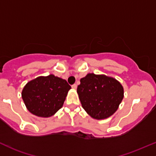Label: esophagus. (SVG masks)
I'll use <instances>...</instances> for the list:
<instances>
[{"instance_id": "esophagus-1", "label": "esophagus", "mask_w": 156, "mask_h": 156, "mask_svg": "<svg viewBox=\"0 0 156 156\" xmlns=\"http://www.w3.org/2000/svg\"><path fill=\"white\" fill-rule=\"evenodd\" d=\"M77 87H78V86H77V84H75H75H73V86H72V88L74 89V90H76Z\"/></svg>"}]
</instances>
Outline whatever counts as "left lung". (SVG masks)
Returning a JSON list of instances; mask_svg holds the SVG:
<instances>
[{
  "label": "left lung",
  "instance_id": "left-lung-1",
  "mask_svg": "<svg viewBox=\"0 0 156 156\" xmlns=\"http://www.w3.org/2000/svg\"><path fill=\"white\" fill-rule=\"evenodd\" d=\"M77 92L83 109L94 119L110 117L124 98V88L112 77L88 73L82 78Z\"/></svg>",
  "mask_w": 156,
  "mask_h": 156
}]
</instances>
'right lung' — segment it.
<instances>
[{
    "mask_svg": "<svg viewBox=\"0 0 156 156\" xmlns=\"http://www.w3.org/2000/svg\"><path fill=\"white\" fill-rule=\"evenodd\" d=\"M70 89L66 80L54 75L39 76L25 85L21 96L31 113L49 118L63 107Z\"/></svg>",
    "mask_w": 156,
    "mask_h": 156,
    "instance_id": "1",
    "label": "right lung"
}]
</instances>
